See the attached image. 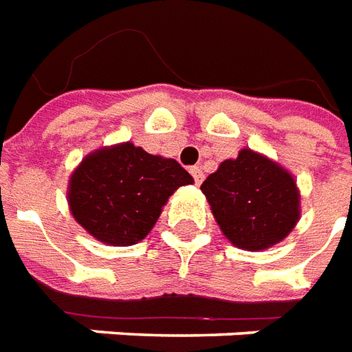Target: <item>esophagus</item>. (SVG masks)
I'll use <instances>...</instances> for the list:
<instances>
[{"instance_id":"esophagus-1","label":"esophagus","mask_w":352,"mask_h":352,"mask_svg":"<svg viewBox=\"0 0 352 352\" xmlns=\"http://www.w3.org/2000/svg\"><path fill=\"white\" fill-rule=\"evenodd\" d=\"M191 176H193V178H195V184L197 186H201V184H203V180H204V174H203V168H201V166H191Z\"/></svg>"}]
</instances>
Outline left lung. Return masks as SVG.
<instances>
[{"label":"left lung","instance_id":"obj_1","mask_svg":"<svg viewBox=\"0 0 352 352\" xmlns=\"http://www.w3.org/2000/svg\"><path fill=\"white\" fill-rule=\"evenodd\" d=\"M201 191L229 243L248 252L267 250L298 226L301 195L283 164L250 148L226 159Z\"/></svg>","mask_w":352,"mask_h":352}]
</instances>
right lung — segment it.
Masks as SVG:
<instances>
[{"label": "right lung", "mask_w": 352, "mask_h": 352, "mask_svg": "<svg viewBox=\"0 0 352 352\" xmlns=\"http://www.w3.org/2000/svg\"><path fill=\"white\" fill-rule=\"evenodd\" d=\"M193 178L178 161L151 155L132 142L94 149L68 180V206L81 228L109 246L146 239L168 197Z\"/></svg>", "instance_id": "1"}]
</instances>
